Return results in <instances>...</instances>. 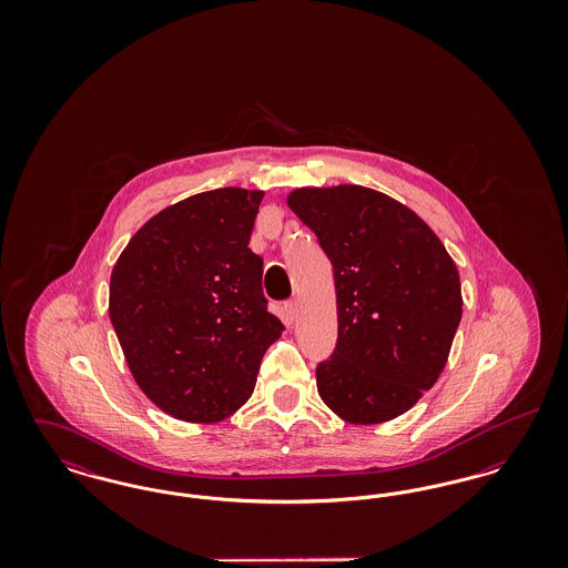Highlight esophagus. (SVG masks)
Segmentation results:
<instances>
[{
  "label": "esophagus",
  "mask_w": 568,
  "mask_h": 568,
  "mask_svg": "<svg viewBox=\"0 0 568 568\" xmlns=\"http://www.w3.org/2000/svg\"><path fill=\"white\" fill-rule=\"evenodd\" d=\"M285 313H287L292 320H296L297 313H300V302H297V300L285 302Z\"/></svg>",
  "instance_id": "esophagus-1"
}]
</instances>
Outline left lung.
<instances>
[{
    "label": "left lung",
    "mask_w": 568,
    "mask_h": 568,
    "mask_svg": "<svg viewBox=\"0 0 568 568\" xmlns=\"http://www.w3.org/2000/svg\"><path fill=\"white\" fill-rule=\"evenodd\" d=\"M290 209L334 268L338 341L317 392L349 424L406 413L445 368L459 320L454 260L405 204L359 185L304 187Z\"/></svg>",
    "instance_id": "1"
}]
</instances>
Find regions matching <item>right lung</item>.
I'll return each mask as SVG.
<instances>
[{
    "mask_svg": "<svg viewBox=\"0 0 568 568\" xmlns=\"http://www.w3.org/2000/svg\"><path fill=\"white\" fill-rule=\"evenodd\" d=\"M264 191H204L149 219L110 276V322L138 387L163 413L215 424L251 398L285 329L248 248Z\"/></svg>",
    "mask_w": 568,
    "mask_h": 568,
    "instance_id": "add662e5",
    "label": "right lung"
}]
</instances>
